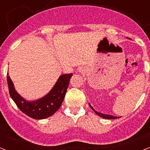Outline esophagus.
Wrapping results in <instances>:
<instances>
[{"label": "esophagus", "instance_id": "obj_1", "mask_svg": "<svg viewBox=\"0 0 150 150\" xmlns=\"http://www.w3.org/2000/svg\"><path fill=\"white\" fill-rule=\"evenodd\" d=\"M78 70H79V71H80V72H83V67H79V68L78 69Z\"/></svg>", "mask_w": 150, "mask_h": 150}]
</instances>
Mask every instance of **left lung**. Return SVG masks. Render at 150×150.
Segmentation results:
<instances>
[{"label": "left lung", "mask_w": 150, "mask_h": 150, "mask_svg": "<svg viewBox=\"0 0 150 150\" xmlns=\"http://www.w3.org/2000/svg\"><path fill=\"white\" fill-rule=\"evenodd\" d=\"M89 106L90 107H91V108L92 110H93L94 112H96V114L98 115V116H100V117H102V118H104V119H110V120H114V119H117V117H115V116H112V115H104V114H102V113H100V112H97L96 111V110H94V108L92 107V106L90 105V104H89Z\"/></svg>", "instance_id": "1"}]
</instances>
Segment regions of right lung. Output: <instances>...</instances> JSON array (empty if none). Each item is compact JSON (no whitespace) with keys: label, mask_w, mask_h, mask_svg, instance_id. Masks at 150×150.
<instances>
[{"label":"right lung","mask_w":150,"mask_h":150,"mask_svg":"<svg viewBox=\"0 0 150 150\" xmlns=\"http://www.w3.org/2000/svg\"><path fill=\"white\" fill-rule=\"evenodd\" d=\"M72 75V74H65L60 76L54 87L46 96L36 101L28 102L16 92L7 72V80L10 96L20 110L26 115L35 120L47 118L60 108Z\"/></svg>","instance_id":"1"}]
</instances>
